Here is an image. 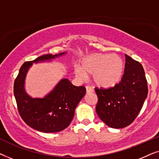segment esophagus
<instances>
[{
	"instance_id": "1",
	"label": "esophagus",
	"mask_w": 159,
	"mask_h": 159,
	"mask_svg": "<svg viewBox=\"0 0 159 159\" xmlns=\"http://www.w3.org/2000/svg\"><path fill=\"white\" fill-rule=\"evenodd\" d=\"M93 92V89L91 88L90 86H86V93H90Z\"/></svg>"
}]
</instances>
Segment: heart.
Wrapping results in <instances>:
<instances>
[{
    "label": "heart",
    "mask_w": 159,
    "mask_h": 159,
    "mask_svg": "<svg viewBox=\"0 0 159 159\" xmlns=\"http://www.w3.org/2000/svg\"><path fill=\"white\" fill-rule=\"evenodd\" d=\"M125 68V62L120 56L95 53L82 58L80 66L75 67V74L80 80L92 75L93 82L97 86L110 88L120 82Z\"/></svg>",
    "instance_id": "obj_1"
}]
</instances>
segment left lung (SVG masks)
<instances>
[{
	"mask_svg": "<svg viewBox=\"0 0 159 159\" xmlns=\"http://www.w3.org/2000/svg\"><path fill=\"white\" fill-rule=\"evenodd\" d=\"M122 79L110 88H95L96 112L108 127L120 129L132 123L148 95L147 80L140 62L125 54Z\"/></svg>",
	"mask_w": 159,
	"mask_h": 159,
	"instance_id": "left-lung-1",
	"label": "left lung"
}]
</instances>
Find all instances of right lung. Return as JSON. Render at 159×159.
I'll list each match as a JSON object with an SVG mask.
<instances>
[{
  "label": "right lung",
  "instance_id": "right-lung-1",
  "mask_svg": "<svg viewBox=\"0 0 159 159\" xmlns=\"http://www.w3.org/2000/svg\"><path fill=\"white\" fill-rule=\"evenodd\" d=\"M65 53L45 54L25 62L14 81V94L19 115L28 126L38 131L48 133L66 129L72 121L76 107L86 93L84 86L76 87L67 79L61 80L43 98H32L26 93L25 77L33 63L51 60Z\"/></svg>",
  "mask_w": 159,
  "mask_h": 159
}]
</instances>
